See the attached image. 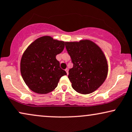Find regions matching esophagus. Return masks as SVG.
I'll return each mask as SVG.
<instances>
[{
  "mask_svg": "<svg viewBox=\"0 0 132 132\" xmlns=\"http://www.w3.org/2000/svg\"><path fill=\"white\" fill-rule=\"evenodd\" d=\"M65 71H66V73H67V74H68V68H66V69L65 70Z\"/></svg>",
  "mask_w": 132,
  "mask_h": 132,
  "instance_id": "obj_1",
  "label": "esophagus"
}]
</instances>
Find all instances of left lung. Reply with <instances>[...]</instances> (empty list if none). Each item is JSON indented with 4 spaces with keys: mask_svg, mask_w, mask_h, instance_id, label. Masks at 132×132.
Here are the masks:
<instances>
[{
    "mask_svg": "<svg viewBox=\"0 0 132 132\" xmlns=\"http://www.w3.org/2000/svg\"><path fill=\"white\" fill-rule=\"evenodd\" d=\"M65 47L73 64L68 76L73 88L82 95L93 93L108 74L107 60L102 49L88 39L66 42Z\"/></svg>",
    "mask_w": 132,
    "mask_h": 132,
    "instance_id": "left-lung-1",
    "label": "left lung"
}]
</instances>
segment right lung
<instances>
[{
	"label": "right lung",
	"mask_w": 132,
	"mask_h": 132,
	"mask_svg": "<svg viewBox=\"0 0 132 132\" xmlns=\"http://www.w3.org/2000/svg\"><path fill=\"white\" fill-rule=\"evenodd\" d=\"M65 42L44 36L34 40L25 50L20 61V73L28 88L39 94H47L57 86L67 75L56 59L64 50Z\"/></svg>",
	"instance_id": "right-lung-1"
}]
</instances>
